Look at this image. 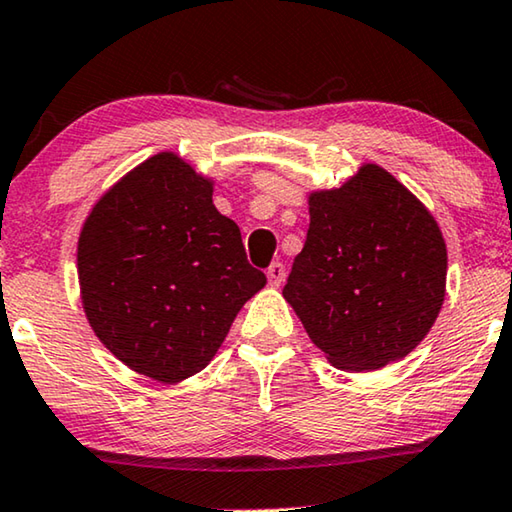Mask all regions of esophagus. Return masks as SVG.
<instances>
[{
	"label": "esophagus",
	"mask_w": 512,
	"mask_h": 512,
	"mask_svg": "<svg viewBox=\"0 0 512 512\" xmlns=\"http://www.w3.org/2000/svg\"><path fill=\"white\" fill-rule=\"evenodd\" d=\"M285 273H287L285 264L273 262V264L269 266V269H266V278H269V285H271V287H280L282 282H285Z\"/></svg>",
	"instance_id": "1"
}]
</instances>
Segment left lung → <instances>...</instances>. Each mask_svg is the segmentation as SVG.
I'll list each match as a JSON object with an SVG mask.
<instances>
[{"label": "left lung", "mask_w": 512, "mask_h": 512, "mask_svg": "<svg viewBox=\"0 0 512 512\" xmlns=\"http://www.w3.org/2000/svg\"><path fill=\"white\" fill-rule=\"evenodd\" d=\"M310 230L287 303L332 367L373 371L433 328L446 294V243L415 193L378 164L307 196Z\"/></svg>", "instance_id": "8db88e82"}]
</instances>
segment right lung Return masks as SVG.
<instances>
[{
	"mask_svg": "<svg viewBox=\"0 0 512 512\" xmlns=\"http://www.w3.org/2000/svg\"><path fill=\"white\" fill-rule=\"evenodd\" d=\"M212 196V177L159 152L102 193L79 234L81 305L97 339L166 385L205 369L266 285Z\"/></svg>",
	"mask_w": 512,
	"mask_h": 512,
	"instance_id": "1",
	"label": "right lung"
}]
</instances>
